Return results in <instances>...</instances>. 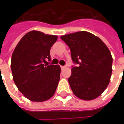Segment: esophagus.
<instances>
[{"label":"esophagus","mask_w":124,"mask_h":124,"mask_svg":"<svg viewBox=\"0 0 124 124\" xmlns=\"http://www.w3.org/2000/svg\"><path fill=\"white\" fill-rule=\"evenodd\" d=\"M60 68H61V69H64V68H66V66H60Z\"/></svg>","instance_id":"34e87169"}]
</instances>
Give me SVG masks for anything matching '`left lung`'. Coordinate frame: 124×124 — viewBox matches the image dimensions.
Here are the masks:
<instances>
[{
  "instance_id": "left-lung-1",
  "label": "left lung",
  "mask_w": 124,
  "mask_h": 124,
  "mask_svg": "<svg viewBox=\"0 0 124 124\" xmlns=\"http://www.w3.org/2000/svg\"><path fill=\"white\" fill-rule=\"evenodd\" d=\"M71 51L73 62L68 78L73 93L79 98L92 100L108 86L112 72V54L103 41L88 32L80 31L62 36Z\"/></svg>"
}]
</instances>
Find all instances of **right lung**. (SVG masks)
<instances>
[{
  "label": "right lung",
  "instance_id": "right-lung-1",
  "mask_svg": "<svg viewBox=\"0 0 124 124\" xmlns=\"http://www.w3.org/2000/svg\"><path fill=\"white\" fill-rule=\"evenodd\" d=\"M57 39V36L31 31L21 38L12 53L13 80L18 90L31 101H46L56 92L60 67L44 63L46 59L51 60L50 51Z\"/></svg>",
  "mask_w": 124,
  "mask_h": 124
}]
</instances>
